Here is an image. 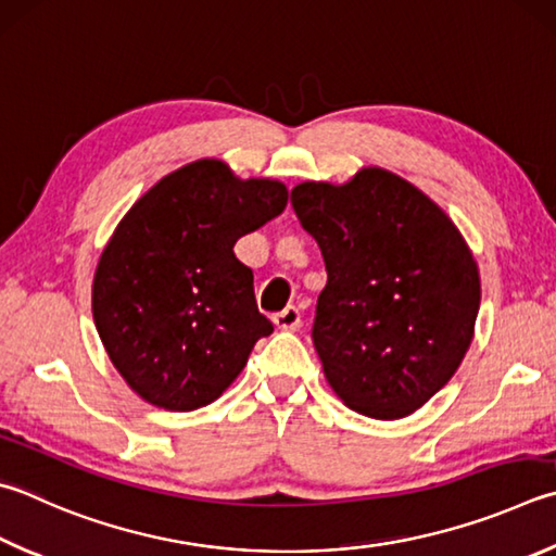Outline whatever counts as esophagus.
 <instances>
[{"label": "esophagus", "mask_w": 556, "mask_h": 556, "mask_svg": "<svg viewBox=\"0 0 556 556\" xmlns=\"http://www.w3.org/2000/svg\"><path fill=\"white\" fill-rule=\"evenodd\" d=\"M271 320H275V326L279 330H296L301 326V313H299L296 306H287L285 311L277 313V316Z\"/></svg>", "instance_id": "34e87169"}]
</instances>
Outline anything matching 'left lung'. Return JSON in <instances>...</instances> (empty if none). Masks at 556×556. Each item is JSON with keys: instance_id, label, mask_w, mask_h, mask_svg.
I'll list each match as a JSON object with an SVG mask.
<instances>
[{"instance_id": "1", "label": "left lung", "mask_w": 556, "mask_h": 556, "mask_svg": "<svg viewBox=\"0 0 556 556\" xmlns=\"http://www.w3.org/2000/svg\"><path fill=\"white\" fill-rule=\"evenodd\" d=\"M291 206L328 285L313 345L348 408L399 420L435 396L473 340L481 279L467 240L428 194L383 167L301 181Z\"/></svg>"}]
</instances>
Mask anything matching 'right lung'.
<instances>
[{"label":"right lung","instance_id":"obj_1","mask_svg":"<svg viewBox=\"0 0 556 556\" xmlns=\"http://www.w3.org/2000/svg\"><path fill=\"white\" fill-rule=\"evenodd\" d=\"M285 181L240 179L214 157L155 181L111 233L92 316L111 365L165 410L216 401L271 323L233 245L287 208Z\"/></svg>","mask_w":556,"mask_h":556}]
</instances>
